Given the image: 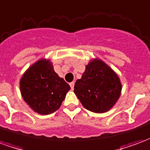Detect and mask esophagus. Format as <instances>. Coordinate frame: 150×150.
I'll use <instances>...</instances> for the list:
<instances>
[{
  "label": "esophagus",
  "mask_w": 150,
  "mask_h": 150,
  "mask_svg": "<svg viewBox=\"0 0 150 150\" xmlns=\"http://www.w3.org/2000/svg\"><path fill=\"white\" fill-rule=\"evenodd\" d=\"M70 86H71V89H74L75 83H74V82H71V83H70Z\"/></svg>",
  "instance_id": "obj_1"
}]
</instances>
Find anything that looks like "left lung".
Segmentation results:
<instances>
[{
  "mask_svg": "<svg viewBox=\"0 0 150 150\" xmlns=\"http://www.w3.org/2000/svg\"><path fill=\"white\" fill-rule=\"evenodd\" d=\"M122 85L116 73L104 61L91 60L81 79H77L74 92L82 105L96 113H104L116 104Z\"/></svg>",
  "mask_w": 150,
  "mask_h": 150,
  "instance_id": "left-lung-1",
  "label": "left lung"
}]
</instances>
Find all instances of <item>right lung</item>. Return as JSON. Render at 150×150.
<instances>
[{
    "label": "right lung",
    "mask_w": 150,
    "mask_h": 150,
    "mask_svg": "<svg viewBox=\"0 0 150 150\" xmlns=\"http://www.w3.org/2000/svg\"><path fill=\"white\" fill-rule=\"evenodd\" d=\"M71 89L54 71L49 59H41L25 71L20 80V91L25 102L41 115L58 110Z\"/></svg>",
    "instance_id": "1"
}]
</instances>
